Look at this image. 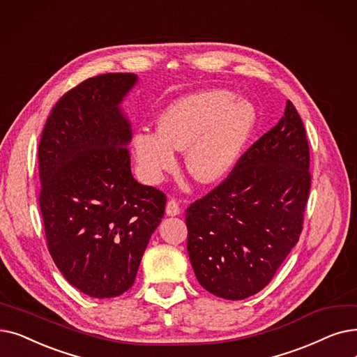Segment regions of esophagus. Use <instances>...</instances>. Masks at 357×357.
<instances>
[{"instance_id":"1","label":"esophagus","mask_w":357,"mask_h":357,"mask_svg":"<svg viewBox=\"0 0 357 357\" xmlns=\"http://www.w3.org/2000/svg\"><path fill=\"white\" fill-rule=\"evenodd\" d=\"M181 213V206L175 198H170L166 204V214L167 215H178Z\"/></svg>"}]
</instances>
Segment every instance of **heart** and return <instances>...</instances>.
<instances>
[{"label": "heart", "mask_w": 357, "mask_h": 357, "mask_svg": "<svg viewBox=\"0 0 357 357\" xmlns=\"http://www.w3.org/2000/svg\"><path fill=\"white\" fill-rule=\"evenodd\" d=\"M255 123L254 107L226 90H207L169 105L158 130L142 128L132 137V153L144 181L156 183L175 166V149L185 151L194 179L210 183L223 178L238 160Z\"/></svg>", "instance_id": "heart-1"}]
</instances>
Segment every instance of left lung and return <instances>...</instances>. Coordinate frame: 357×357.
Wrapping results in <instances>:
<instances>
[{"label":"left lung","instance_id":"1","mask_svg":"<svg viewBox=\"0 0 357 357\" xmlns=\"http://www.w3.org/2000/svg\"><path fill=\"white\" fill-rule=\"evenodd\" d=\"M309 190L306 131L287 100L277 126L185 213L198 283L227 301L264 289L299 241Z\"/></svg>","mask_w":357,"mask_h":357}]
</instances>
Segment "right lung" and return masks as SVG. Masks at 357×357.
<instances>
[{"mask_svg": "<svg viewBox=\"0 0 357 357\" xmlns=\"http://www.w3.org/2000/svg\"><path fill=\"white\" fill-rule=\"evenodd\" d=\"M131 73L91 77L46 119L38 150L46 245L63 275L90 298H115L135 280L166 195L131 174L130 122L119 103Z\"/></svg>", "mask_w": 357, "mask_h": 357, "instance_id": "right-lung-1", "label": "right lung"}]
</instances>
